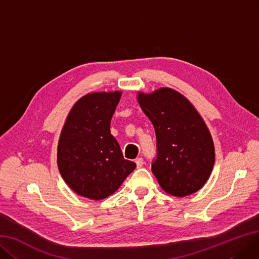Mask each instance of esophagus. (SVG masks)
<instances>
[{"label":"esophagus","instance_id":"esophagus-1","mask_svg":"<svg viewBox=\"0 0 259 259\" xmlns=\"http://www.w3.org/2000/svg\"><path fill=\"white\" fill-rule=\"evenodd\" d=\"M135 162H136V165H137V168H141V167H142V165H143V163H144V161H143V159H142L141 157H138V158H136Z\"/></svg>","mask_w":259,"mask_h":259}]
</instances>
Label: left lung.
Returning a JSON list of instances; mask_svg holds the SVG:
<instances>
[{
	"instance_id": "left-lung-1",
	"label": "left lung",
	"mask_w": 259,
	"mask_h": 259,
	"mask_svg": "<svg viewBox=\"0 0 259 259\" xmlns=\"http://www.w3.org/2000/svg\"><path fill=\"white\" fill-rule=\"evenodd\" d=\"M156 135V158L152 172L171 195L185 196L200 190L214 163V148L205 122L184 96L170 88L138 95Z\"/></svg>"
}]
</instances>
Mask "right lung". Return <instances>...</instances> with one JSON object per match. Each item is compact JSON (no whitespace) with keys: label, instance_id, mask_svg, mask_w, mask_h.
Segmentation results:
<instances>
[{"label":"right lung","instance_id":"add662e5","mask_svg":"<svg viewBox=\"0 0 259 259\" xmlns=\"http://www.w3.org/2000/svg\"><path fill=\"white\" fill-rule=\"evenodd\" d=\"M121 92H96L71 109L59 138L57 162L61 177L77 194L91 200L115 192L136 163L124 159L110 134V120Z\"/></svg>","mask_w":259,"mask_h":259}]
</instances>
